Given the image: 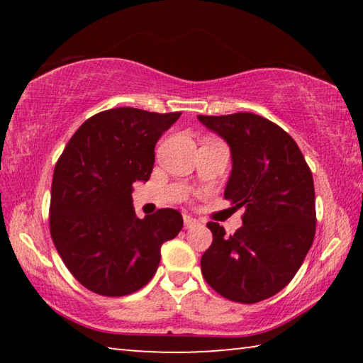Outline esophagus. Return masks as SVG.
<instances>
[{"instance_id": "1", "label": "esophagus", "mask_w": 363, "mask_h": 363, "mask_svg": "<svg viewBox=\"0 0 363 363\" xmlns=\"http://www.w3.org/2000/svg\"><path fill=\"white\" fill-rule=\"evenodd\" d=\"M196 225H199V220L187 216V214H184V227H186V229H194Z\"/></svg>"}]
</instances>
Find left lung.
<instances>
[{
  "instance_id": "obj_1",
  "label": "left lung",
  "mask_w": 363,
  "mask_h": 363,
  "mask_svg": "<svg viewBox=\"0 0 363 363\" xmlns=\"http://www.w3.org/2000/svg\"><path fill=\"white\" fill-rule=\"evenodd\" d=\"M232 152L224 199L245 208L233 235L208 223L213 243L201 274L214 291L235 303L267 299L290 284L315 235V190L309 164L286 131L261 115H199Z\"/></svg>"
}]
</instances>
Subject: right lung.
Wrapping results in <instances>:
<instances>
[{"label": "right lung", "instance_id": "1", "mask_svg": "<svg viewBox=\"0 0 363 363\" xmlns=\"http://www.w3.org/2000/svg\"><path fill=\"white\" fill-rule=\"evenodd\" d=\"M181 112L133 107L86 120L54 168L49 232L67 269L102 296H126L157 272L160 248L182 229V216L162 208L139 219L133 182L149 181L155 144Z\"/></svg>", "mask_w": 363, "mask_h": 363}]
</instances>
